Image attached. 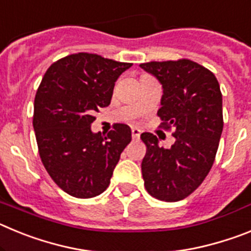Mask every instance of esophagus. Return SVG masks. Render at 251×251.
Here are the masks:
<instances>
[{
    "instance_id": "34e87169",
    "label": "esophagus",
    "mask_w": 251,
    "mask_h": 251,
    "mask_svg": "<svg viewBox=\"0 0 251 251\" xmlns=\"http://www.w3.org/2000/svg\"><path fill=\"white\" fill-rule=\"evenodd\" d=\"M141 136V130L138 128H132V137L133 139H138Z\"/></svg>"
}]
</instances>
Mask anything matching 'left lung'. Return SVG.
I'll return each mask as SVG.
<instances>
[{
	"mask_svg": "<svg viewBox=\"0 0 251 251\" xmlns=\"http://www.w3.org/2000/svg\"><path fill=\"white\" fill-rule=\"evenodd\" d=\"M141 68L157 77L163 88L159 127L174 128L175 143L158 146L152 133H142L147 151L142 176L148 194L176 202L196 190L215 161L224 127L223 95L214 73L188 59L151 61Z\"/></svg>",
	"mask_w": 251,
	"mask_h": 251,
	"instance_id": "obj_1",
	"label": "left lung"
}]
</instances>
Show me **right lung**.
Here are the masks:
<instances>
[{
    "label": "right lung",
    "instance_id": "add662e5",
    "mask_svg": "<svg viewBox=\"0 0 251 251\" xmlns=\"http://www.w3.org/2000/svg\"><path fill=\"white\" fill-rule=\"evenodd\" d=\"M132 66L89 52L51 64L37 88L34 124L44 167L63 191L77 199L100 195L132 141L127 124L108 134L93 133L95 112L108 106L119 75Z\"/></svg>",
    "mask_w": 251,
    "mask_h": 251
}]
</instances>
